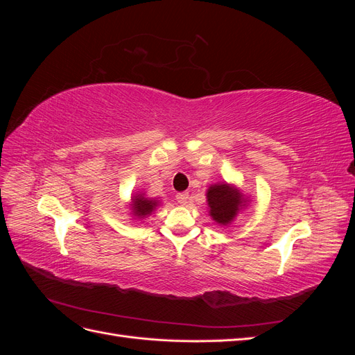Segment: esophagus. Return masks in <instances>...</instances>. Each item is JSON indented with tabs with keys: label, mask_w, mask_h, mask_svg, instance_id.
Segmentation results:
<instances>
[{
	"label": "esophagus",
	"mask_w": 355,
	"mask_h": 355,
	"mask_svg": "<svg viewBox=\"0 0 355 355\" xmlns=\"http://www.w3.org/2000/svg\"><path fill=\"white\" fill-rule=\"evenodd\" d=\"M176 200L179 204H187L188 200H189V194L188 192H180V194L176 196Z\"/></svg>",
	"instance_id": "obj_1"
}]
</instances>
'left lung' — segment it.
Segmentation results:
<instances>
[{
	"label": "left lung",
	"instance_id": "left-lung-1",
	"mask_svg": "<svg viewBox=\"0 0 355 355\" xmlns=\"http://www.w3.org/2000/svg\"><path fill=\"white\" fill-rule=\"evenodd\" d=\"M211 218L220 225H228L243 204V196L227 184L213 185L207 191Z\"/></svg>",
	"mask_w": 355,
	"mask_h": 355
}]
</instances>
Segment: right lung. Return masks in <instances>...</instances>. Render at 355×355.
I'll return each instance as SVG.
<instances>
[{"label":"right lung","mask_w":355,"mask_h":355,"mask_svg":"<svg viewBox=\"0 0 355 355\" xmlns=\"http://www.w3.org/2000/svg\"><path fill=\"white\" fill-rule=\"evenodd\" d=\"M155 206H157V202L153 200H146L144 197H136L133 201V213L137 214V216H145V214L151 213Z\"/></svg>","instance_id":"add662e5"}]
</instances>
